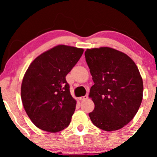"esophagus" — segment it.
<instances>
[{"label": "esophagus", "instance_id": "obj_1", "mask_svg": "<svg viewBox=\"0 0 157 157\" xmlns=\"http://www.w3.org/2000/svg\"><path fill=\"white\" fill-rule=\"evenodd\" d=\"M88 95H85L83 97H80V98H79V100H80V101H82V100H86V99H88Z\"/></svg>", "mask_w": 157, "mask_h": 157}]
</instances>
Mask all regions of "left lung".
<instances>
[{
    "label": "left lung",
    "instance_id": "1",
    "mask_svg": "<svg viewBox=\"0 0 157 157\" xmlns=\"http://www.w3.org/2000/svg\"><path fill=\"white\" fill-rule=\"evenodd\" d=\"M85 57L94 85L89 117L106 131L122 128L134 117L142 100L143 82L137 66L125 54L109 47L87 49Z\"/></svg>",
    "mask_w": 157,
    "mask_h": 157
}]
</instances>
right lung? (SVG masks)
<instances>
[{
	"instance_id": "obj_1",
	"label": "right lung",
	"mask_w": 157,
	"mask_h": 157,
	"mask_svg": "<svg viewBox=\"0 0 157 157\" xmlns=\"http://www.w3.org/2000/svg\"><path fill=\"white\" fill-rule=\"evenodd\" d=\"M83 53L82 48L59 45L30 64L21 85L25 111L41 130L55 133L67 128L76 108L66 75Z\"/></svg>"
}]
</instances>
